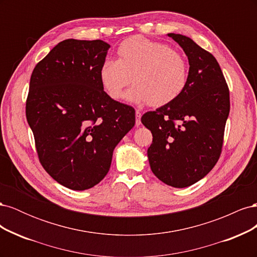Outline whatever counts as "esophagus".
I'll return each instance as SVG.
<instances>
[{"instance_id":"obj_1","label":"esophagus","mask_w":257,"mask_h":257,"mask_svg":"<svg viewBox=\"0 0 257 257\" xmlns=\"http://www.w3.org/2000/svg\"><path fill=\"white\" fill-rule=\"evenodd\" d=\"M135 114H136V126H139L142 124V121H141V118H142V113H141V111H138V110H136V112H135Z\"/></svg>"}]
</instances>
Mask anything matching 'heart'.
Listing matches in <instances>:
<instances>
[{
	"mask_svg": "<svg viewBox=\"0 0 257 257\" xmlns=\"http://www.w3.org/2000/svg\"><path fill=\"white\" fill-rule=\"evenodd\" d=\"M116 53L118 60L105 59L98 72L100 84L112 99L123 97L132 76L136 84L128 90L126 98L134 104L166 106L185 90L188 61L168 45L133 36L120 44Z\"/></svg>",
	"mask_w": 257,
	"mask_h": 257,
	"instance_id": "obj_1",
	"label": "heart"
}]
</instances>
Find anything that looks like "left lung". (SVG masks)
<instances>
[{"mask_svg": "<svg viewBox=\"0 0 257 257\" xmlns=\"http://www.w3.org/2000/svg\"><path fill=\"white\" fill-rule=\"evenodd\" d=\"M189 60V79L173 103L142 116L153 141L148 149L152 173L174 188L203 179L216 164L229 114V91L211 53L181 34L168 33Z\"/></svg>", "mask_w": 257, "mask_h": 257, "instance_id": "8db88e82", "label": "left lung"}]
</instances>
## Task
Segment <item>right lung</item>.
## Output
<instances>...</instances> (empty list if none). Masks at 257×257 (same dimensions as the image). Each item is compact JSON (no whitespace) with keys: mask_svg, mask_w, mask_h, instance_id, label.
I'll return each mask as SVG.
<instances>
[{"mask_svg":"<svg viewBox=\"0 0 257 257\" xmlns=\"http://www.w3.org/2000/svg\"><path fill=\"white\" fill-rule=\"evenodd\" d=\"M110 45L65 40L31 75L26 114L41 164L65 188L83 191L110 168L115 146L135 125L133 107L112 99L99 81Z\"/></svg>","mask_w":257,"mask_h":257,"instance_id":"1","label":"right lung"}]
</instances>
